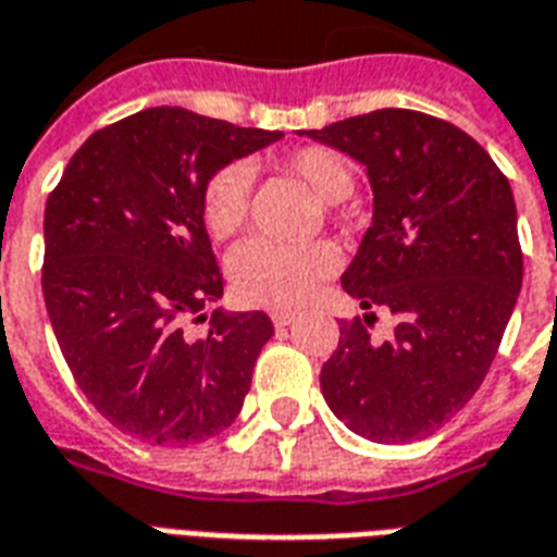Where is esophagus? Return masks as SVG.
Wrapping results in <instances>:
<instances>
[{
  "mask_svg": "<svg viewBox=\"0 0 557 557\" xmlns=\"http://www.w3.org/2000/svg\"><path fill=\"white\" fill-rule=\"evenodd\" d=\"M270 319H273L275 327H287L293 322V313H284V310H273V313H270Z\"/></svg>",
  "mask_w": 557,
  "mask_h": 557,
  "instance_id": "obj_1",
  "label": "esophagus"
}]
</instances>
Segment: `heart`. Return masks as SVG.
Instances as JSON below:
<instances>
[{"label": "heart", "mask_w": 557, "mask_h": 557, "mask_svg": "<svg viewBox=\"0 0 557 557\" xmlns=\"http://www.w3.org/2000/svg\"><path fill=\"white\" fill-rule=\"evenodd\" d=\"M278 168L317 194L327 218H334L339 200L355 191V165L325 145L290 150L278 159ZM249 188L244 165H226L209 176L202 188V223L211 238L238 235L249 218ZM337 264V249L327 244L284 247L273 240H247L230 256L232 293L249 308H299L334 275Z\"/></svg>", "instance_id": "1"}]
</instances>
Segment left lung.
I'll return each mask as SVG.
<instances>
[{
  "label": "left lung",
  "mask_w": 557,
  "mask_h": 557,
  "mask_svg": "<svg viewBox=\"0 0 557 557\" xmlns=\"http://www.w3.org/2000/svg\"><path fill=\"white\" fill-rule=\"evenodd\" d=\"M308 136L366 165L374 218L343 290L398 317L389 343L369 334L374 313L339 325L322 395L363 438H426L480 389L515 310L523 252L511 185L480 141L416 110L386 107Z\"/></svg>",
  "instance_id": "left-lung-1"
}]
</instances>
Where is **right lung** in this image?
<instances>
[{"label":"right lung","mask_w":557,"mask_h":557,"mask_svg":"<svg viewBox=\"0 0 557 557\" xmlns=\"http://www.w3.org/2000/svg\"><path fill=\"white\" fill-rule=\"evenodd\" d=\"M282 139L150 107L95 131L46 200L42 296L89 404L150 444L206 442L238 418L273 322L206 317L223 296L202 223L209 176ZM210 319L207 337L187 325Z\"/></svg>","instance_id":"right-lung-1"}]
</instances>
